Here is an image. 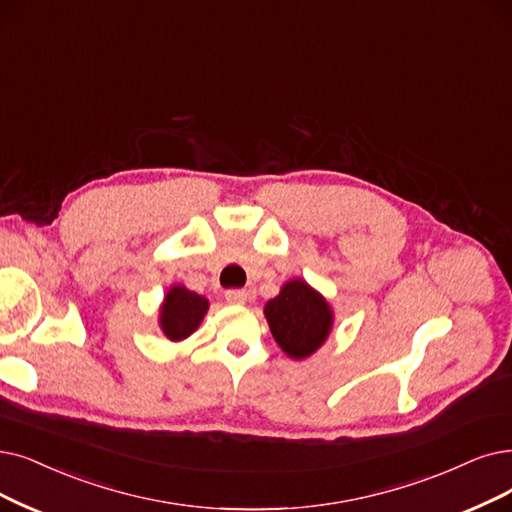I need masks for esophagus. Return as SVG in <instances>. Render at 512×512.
<instances>
[{
  "label": "esophagus",
  "instance_id": "esophagus-1",
  "mask_svg": "<svg viewBox=\"0 0 512 512\" xmlns=\"http://www.w3.org/2000/svg\"><path fill=\"white\" fill-rule=\"evenodd\" d=\"M224 300H227L229 304L241 306V304L248 302V292H245V290H227V292H224Z\"/></svg>",
  "mask_w": 512,
  "mask_h": 512
}]
</instances>
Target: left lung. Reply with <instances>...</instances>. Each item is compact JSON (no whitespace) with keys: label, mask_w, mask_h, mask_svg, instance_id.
Masks as SVG:
<instances>
[{"label":"left lung","mask_w":512,"mask_h":512,"mask_svg":"<svg viewBox=\"0 0 512 512\" xmlns=\"http://www.w3.org/2000/svg\"><path fill=\"white\" fill-rule=\"evenodd\" d=\"M264 317L279 349L296 361L317 353L334 325L330 302L300 277L281 285L279 294L264 304Z\"/></svg>","instance_id":"left-lung-1"}]
</instances>
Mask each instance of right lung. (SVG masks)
I'll use <instances>...</instances> for the list:
<instances>
[{
  "label": "right lung",
  "instance_id": "right-lung-1",
  "mask_svg": "<svg viewBox=\"0 0 512 512\" xmlns=\"http://www.w3.org/2000/svg\"><path fill=\"white\" fill-rule=\"evenodd\" d=\"M210 309L206 296L191 292L185 285H172L159 306V327L172 342L187 340L201 325Z\"/></svg>",
  "mask_w": 512,
  "mask_h": 512
}]
</instances>
